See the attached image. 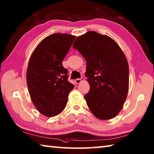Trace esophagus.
Wrapping results in <instances>:
<instances>
[{
	"mask_svg": "<svg viewBox=\"0 0 154 154\" xmlns=\"http://www.w3.org/2000/svg\"><path fill=\"white\" fill-rule=\"evenodd\" d=\"M83 81H84V79L83 78H81V79H79V78H78V79H75V83H76L77 84H79L80 83L82 82Z\"/></svg>",
	"mask_w": 154,
	"mask_h": 154,
	"instance_id": "1",
	"label": "esophagus"
}]
</instances>
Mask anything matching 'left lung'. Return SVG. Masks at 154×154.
<instances>
[{
	"mask_svg": "<svg viewBox=\"0 0 154 154\" xmlns=\"http://www.w3.org/2000/svg\"><path fill=\"white\" fill-rule=\"evenodd\" d=\"M73 47L87 61L90 90L84 97L88 107L97 119H113L122 110L128 92L125 55L113 39L94 31L77 37Z\"/></svg>",
	"mask_w": 154,
	"mask_h": 154,
	"instance_id": "1",
	"label": "left lung"
}]
</instances>
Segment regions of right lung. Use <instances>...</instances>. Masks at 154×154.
<instances>
[{"instance_id": "right-lung-1", "label": "right lung", "mask_w": 154, "mask_h": 154, "mask_svg": "<svg viewBox=\"0 0 154 154\" xmlns=\"http://www.w3.org/2000/svg\"><path fill=\"white\" fill-rule=\"evenodd\" d=\"M75 36L56 33L45 38L29 60L26 81L34 105L43 115H58L66 106L74 85L67 81V69L62 61Z\"/></svg>"}]
</instances>
